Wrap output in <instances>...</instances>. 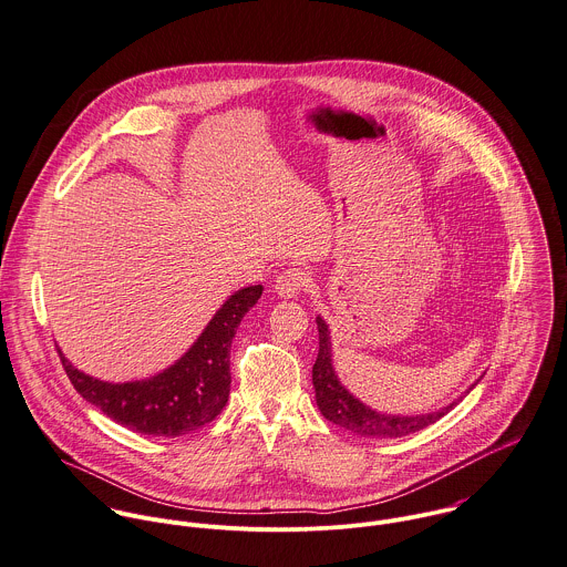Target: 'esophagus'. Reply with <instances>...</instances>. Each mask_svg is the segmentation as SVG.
<instances>
[{"mask_svg":"<svg viewBox=\"0 0 567 567\" xmlns=\"http://www.w3.org/2000/svg\"><path fill=\"white\" fill-rule=\"evenodd\" d=\"M307 274L302 269H285L278 278H276V291L282 298H296L305 287H307Z\"/></svg>","mask_w":567,"mask_h":567,"instance_id":"34e87169","label":"esophagus"}]
</instances>
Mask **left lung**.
I'll return each mask as SVG.
<instances>
[{
	"label": "left lung",
	"mask_w": 567,
	"mask_h": 567,
	"mask_svg": "<svg viewBox=\"0 0 567 567\" xmlns=\"http://www.w3.org/2000/svg\"><path fill=\"white\" fill-rule=\"evenodd\" d=\"M316 322H318L320 349H318V358L313 364V389H316V404L329 422H333L360 437L391 440V437H404V435L417 433V431L435 424L440 417H444L449 411H453L460 404L462 398L451 402L449 406H444L435 413H426V415H386V413L373 411L371 406L362 404L358 398H353L340 384L336 369H333L329 324L320 316L316 318Z\"/></svg>",
	"instance_id": "obj_1"
}]
</instances>
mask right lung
<instances>
[{"label":"right lung","instance_id":"obj_1","mask_svg":"<svg viewBox=\"0 0 567 567\" xmlns=\"http://www.w3.org/2000/svg\"><path fill=\"white\" fill-rule=\"evenodd\" d=\"M262 296L251 285L229 296L189 351L169 369L136 382H101L74 369L59 351L76 393L116 424L152 437H181L203 429L229 398V349L245 313Z\"/></svg>","mask_w":567,"mask_h":567}]
</instances>
